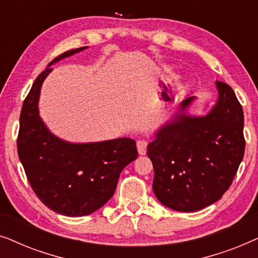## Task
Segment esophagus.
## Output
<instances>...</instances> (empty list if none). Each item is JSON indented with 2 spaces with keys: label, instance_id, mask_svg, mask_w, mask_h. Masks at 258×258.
<instances>
[{
  "label": "esophagus",
  "instance_id": "obj_1",
  "mask_svg": "<svg viewBox=\"0 0 258 258\" xmlns=\"http://www.w3.org/2000/svg\"><path fill=\"white\" fill-rule=\"evenodd\" d=\"M136 147H137V151H139L140 155H146L147 147H148V142L146 140H139V141H137Z\"/></svg>",
  "mask_w": 258,
  "mask_h": 258
}]
</instances>
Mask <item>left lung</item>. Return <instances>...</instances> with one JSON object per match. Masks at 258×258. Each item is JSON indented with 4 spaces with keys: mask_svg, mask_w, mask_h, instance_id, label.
<instances>
[{
    "mask_svg": "<svg viewBox=\"0 0 258 258\" xmlns=\"http://www.w3.org/2000/svg\"><path fill=\"white\" fill-rule=\"evenodd\" d=\"M218 100L203 117L177 115L148 144L157 200L177 211H197L213 204L231 185L245 149L244 115L235 91L216 81ZM194 96L181 103L184 110Z\"/></svg>",
    "mask_w": 258,
    "mask_h": 258,
    "instance_id": "1",
    "label": "left lung"
}]
</instances>
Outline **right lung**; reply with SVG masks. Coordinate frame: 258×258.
Here are the masks:
<instances>
[{"label": "right lung", "instance_id": "add662e5", "mask_svg": "<svg viewBox=\"0 0 258 258\" xmlns=\"http://www.w3.org/2000/svg\"><path fill=\"white\" fill-rule=\"evenodd\" d=\"M86 48L58 55L37 76L23 102L17 136V153L35 195L49 209L70 217L86 216L104 206L121 171L137 158L132 139L68 143L52 135L38 116L40 89L50 66Z\"/></svg>", "mask_w": 258, "mask_h": 258}]
</instances>
